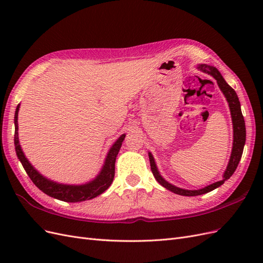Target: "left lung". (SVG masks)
<instances>
[{"mask_svg":"<svg viewBox=\"0 0 263 263\" xmlns=\"http://www.w3.org/2000/svg\"><path fill=\"white\" fill-rule=\"evenodd\" d=\"M197 69L203 71L205 73H209L210 76H212L215 80L217 81V84L219 86L220 91L222 92V94L225 95V98L228 102V105L230 108V114H232V119H233V127H234V144H233V150H232V155H230V159L229 162L227 165V169L224 172V176H222V180L215 182L211 185L205 186L203 189L200 190H184V189H180L172 185L171 183L166 182L159 173L157 165L155 162V159L151 155V153H149V160H150V168L151 171H153L154 177L156 178V180L160 183V184L165 187L166 190L171 191V192L179 194V195H183V196H196V195H202L205 193H209L211 191L215 190L216 187L220 186L221 184H224V182L226 180H228L230 177L233 176V173L236 171L238 163H239L241 156H242V151H243V146L246 142V125H245V119L241 113V108H240V102L239 99L237 97V93L235 92V90L230 86L225 80L224 78L221 77L219 71L212 66H208V65H198Z\"/></svg>","mask_w":263,"mask_h":263,"instance_id":"obj_1","label":"left lung"}]
</instances>
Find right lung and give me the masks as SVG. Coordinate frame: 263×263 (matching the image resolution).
<instances>
[{"mask_svg": "<svg viewBox=\"0 0 263 263\" xmlns=\"http://www.w3.org/2000/svg\"><path fill=\"white\" fill-rule=\"evenodd\" d=\"M18 109H20V104L17 105L16 110H15V116H14L15 150H16L17 158L22 162L24 169H25L26 173L28 174V177L30 178L31 181L34 182V184L39 190H42L43 192L47 195L57 198V200H60L63 202H70V203L91 200V198L97 197L103 192H105V191L109 187V185L112 184V182L114 180L116 157L119 149L122 147V142L125 138V135H122V136L115 141V144L112 146V148L109 149L105 159L104 165H103L99 176L93 181L82 185L60 184V183L53 182L51 180H48L47 178L43 177L42 174L29 163L25 155H24L18 141V124H17Z\"/></svg>", "mask_w": 263, "mask_h": 263, "instance_id": "right-lung-1", "label": "right lung"}]
</instances>
